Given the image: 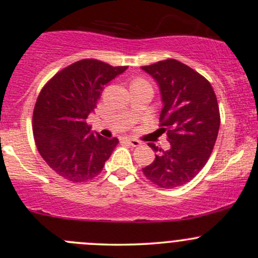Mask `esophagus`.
<instances>
[{"label":"esophagus","mask_w":258,"mask_h":258,"mask_svg":"<svg viewBox=\"0 0 258 258\" xmlns=\"http://www.w3.org/2000/svg\"><path fill=\"white\" fill-rule=\"evenodd\" d=\"M125 142H127L131 147H139L142 144L138 139H135V138H126Z\"/></svg>","instance_id":"obj_1"}]
</instances>
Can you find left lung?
<instances>
[{"label": "left lung", "instance_id": "1", "mask_svg": "<svg viewBox=\"0 0 258 258\" xmlns=\"http://www.w3.org/2000/svg\"><path fill=\"white\" fill-rule=\"evenodd\" d=\"M159 86L161 128L170 148L155 152V160L143 168L144 176L161 188L172 189L193 179L214 150L220 110L211 85L199 73L176 59L142 67Z\"/></svg>", "mask_w": 258, "mask_h": 258}]
</instances>
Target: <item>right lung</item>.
<instances>
[{"label":"right lung","instance_id":"obj_1","mask_svg":"<svg viewBox=\"0 0 258 258\" xmlns=\"http://www.w3.org/2000/svg\"><path fill=\"white\" fill-rule=\"evenodd\" d=\"M126 69L84 59L59 72L41 91L32 116L34 138L42 159L63 178L80 183L96 177L119 143L92 132L87 117L104 86Z\"/></svg>","mask_w":258,"mask_h":258}]
</instances>
